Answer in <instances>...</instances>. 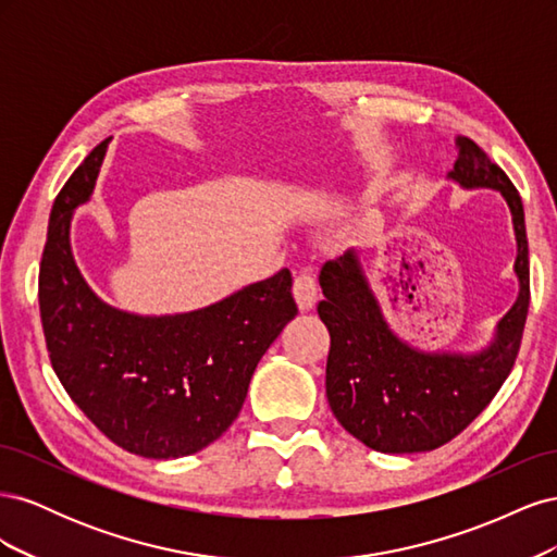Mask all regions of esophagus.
<instances>
[{"label":"esophagus","mask_w":557,"mask_h":557,"mask_svg":"<svg viewBox=\"0 0 557 557\" xmlns=\"http://www.w3.org/2000/svg\"><path fill=\"white\" fill-rule=\"evenodd\" d=\"M293 295L299 311H311L315 307V299H318V283L315 276L305 269V272H299L295 276V285H293Z\"/></svg>","instance_id":"obj_1"}]
</instances>
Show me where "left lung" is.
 I'll list each match as a JSON object with an SVG mask.
<instances>
[{"label":"left lung","mask_w":557,"mask_h":557,"mask_svg":"<svg viewBox=\"0 0 557 557\" xmlns=\"http://www.w3.org/2000/svg\"><path fill=\"white\" fill-rule=\"evenodd\" d=\"M448 178L465 190H497L511 211L518 297L493 342L476 352L420 350L387 325L356 250L320 269L330 330L325 391L342 428L379 453H423L448 444L474 420L511 374L530 307L525 211L509 176L467 137Z\"/></svg>","instance_id":"1"}]
</instances>
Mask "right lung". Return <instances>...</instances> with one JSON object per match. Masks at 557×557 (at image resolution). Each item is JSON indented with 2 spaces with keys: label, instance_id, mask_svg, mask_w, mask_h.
<instances>
[{
  "label": "right lung",
  "instance_id": "obj_1",
  "mask_svg": "<svg viewBox=\"0 0 557 557\" xmlns=\"http://www.w3.org/2000/svg\"><path fill=\"white\" fill-rule=\"evenodd\" d=\"M107 144L83 160L50 211L39 269L50 364L113 444L141 458H183L213 444L239 416L260 358L297 315L293 276L281 269L188 313L139 315L107 305L78 272L70 242Z\"/></svg>",
  "mask_w": 557,
  "mask_h": 557
}]
</instances>
